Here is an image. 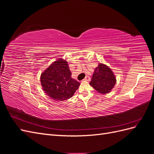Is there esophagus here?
Masks as SVG:
<instances>
[{"label":"esophagus","instance_id":"34e87169","mask_svg":"<svg viewBox=\"0 0 154 154\" xmlns=\"http://www.w3.org/2000/svg\"><path fill=\"white\" fill-rule=\"evenodd\" d=\"M90 77L88 76H85V78L83 79V81H87V82H89L90 81Z\"/></svg>","mask_w":154,"mask_h":154}]
</instances>
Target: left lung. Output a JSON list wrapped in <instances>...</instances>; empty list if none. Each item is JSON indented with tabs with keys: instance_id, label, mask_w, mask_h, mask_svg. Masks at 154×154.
Segmentation results:
<instances>
[{
	"instance_id": "1",
	"label": "left lung",
	"mask_w": 154,
	"mask_h": 154,
	"mask_svg": "<svg viewBox=\"0 0 154 154\" xmlns=\"http://www.w3.org/2000/svg\"><path fill=\"white\" fill-rule=\"evenodd\" d=\"M116 82L112 70L105 64L100 63L93 74L90 85L101 94H107L114 88Z\"/></svg>"
}]
</instances>
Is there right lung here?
Here are the masks:
<instances>
[{
  "instance_id": "add662e5",
  "label": "right lung",
  "mask_w": 154,
  "mask_h": 154,
  "mask_svg": "<svg viewBox=\"0 0 154 154\" xmlns=\"http://www.w3.org/2000/svg\"><path fill=\"white\" fill-rule=\"evenodd\" d=\"M40 82L45 94L56 101L71 98L80 85L71 78L68 63L62 58L45 70L41 74Z\"/></svg>"
}]
</instances>
